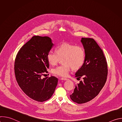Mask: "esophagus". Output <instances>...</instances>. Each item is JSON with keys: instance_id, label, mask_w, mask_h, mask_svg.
Returning <instances> with one entry per match:
<instances>
[{"instance_id": "obj_1", "label": "esophagus", "mask_w": 122, "mask_h": 122, "mask_svg": "<svg viewBox=\"0 0 122 122\" xmlns=\"http://www.w3.org/2000/svg\"><path fill=\"white\" fill-rule=\"evenodd\" d=\"M61 79L62 80H63V81H66V80H68L67 78H62Z\"/></svg>"}]
</instances>
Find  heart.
<instances>
[{"instance_id":"b5f03b06","label":"heart","mask_w":122,"mask_h":122,"mask_svg":"<svg viewBox=\"0 0 122 122\" xmlns=\"http://www.w3.org/2000/svg\"><path fill=\"white\" fill-rule=\"evenodd\" d=\"M64 64L52 69L54 74L66 77L71 68L77 71L83 65L85 60V52L81 46L63 43L56 48V52L50 51L47 54V60L50 64L56 65L61 60Z\"/></svg>"}]
</instances>
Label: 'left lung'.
<instances>
[{"instance_id":"obj_1","label":"left lung","mask_w":122,"mask_h":122,"mask_svg":"<svg viewBox=\"0 0 122 122\" xmlns=\"http://www.w3.org/2000/svg\"><path fill=\"white\" fill-rule=\"evenodd\" d=\"M85 52V60L82 67L75 74L78 79L83 81L76 84L71 99L78 104L87 102L99 93L107 80L108 65L103 52L96 41L92 38L81 40Z\"/></svg>"}]
</instances>
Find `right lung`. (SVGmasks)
<instances>
[{"instance_id":"obj_1","label":"right lung","mask_w":122,"mask_h":122,"mask_svg":"<svg viewBox=\"0 0 122 122\" xmlns=\"http://www.w3.org/2000/svg\"><path fill=\"white\" fill-rule=\"evenodd\" d=\"M53 46L49 37L33 36L21 48L15 58L17 82L28 97L37 101L50 99L57 84L58 79L54 76L41 77L48 72L47 54Z\"/></svg>"}]
</instances>
